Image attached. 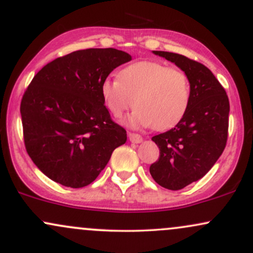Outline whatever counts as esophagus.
Here are the masks:
<instances>
[{
	"label": "esophagus",
	"mask_w": 253,
	"mask_h": 253,
	"mask_svg": "<svg viewBox=\"0 0 253 253\" xmlns=\"http://www.w3.org/2000/svg\"><path fill=\"white\" fill-rule=\"evenodd\" d=\"M129 141L133 144H140L143 141V136L140 134H136V133H128Z\"/></svg>",
	"instance_id": "1"
}]
</instances>
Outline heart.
Instances as JSON below:
<instances>
[{
	"label": "heart",
	"mask_w": 253,
	"mask_h": 253,
	"mask_svg": "<svg viewBox=\"0 0 253 253\" xmlns=\"http://www.w3.org/2000/svg\"><path fill=\"white\" fill-rule=\"evenodd\" d=\"M101 95L117 119L123 118L134 103L136 109L127 120L133 128L152 125L156 129H167L178 124L189 108L190 82L181 70L143 60L124 68L119 78L104 80Z\"/></svg>",
	"instance_id": "obj_1"
}]
</instances>
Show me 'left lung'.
<instances>
[{
    "label": "left lung",
    "instance_id": "8db88e82",
    "mask_svg": "<svg viewBox=\"0 0 253 253\" xmlns=\"http://www.w3.org/2000/svg\"><path fill=\"white\" fill-rule=\"evenodd\" d=\"M153 53L175 63L190 82V103L184 117L173 128L152 136L161 152L150 167L151 176L163 188L179 190L202 178L225 150L229 101L203 64L172 52Z\"/></svg>",
    "mask_w": 253,
    "mask_h": 253
}]
</instances>
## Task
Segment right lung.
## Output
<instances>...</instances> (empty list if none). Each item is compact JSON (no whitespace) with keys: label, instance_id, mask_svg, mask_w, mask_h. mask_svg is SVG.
Here are the masks:
<instances>
[{"label":"right lung","instance_id":"right-lung-1","mask_svg":"<svg viewBox=\"0 0 253 253\" xmlns=\"http://www.w3.org/2000/svg\"><path fill=\"white\" fill-rule=\"evenodd\" d=\"M130 59L117 48H86L52 60L32 80L20 106L25 146L52 181L85 187L126 143V130L104 106L101 84Z\"/></svg>","mask_w":253,"mask_h":253}]
</instances>
